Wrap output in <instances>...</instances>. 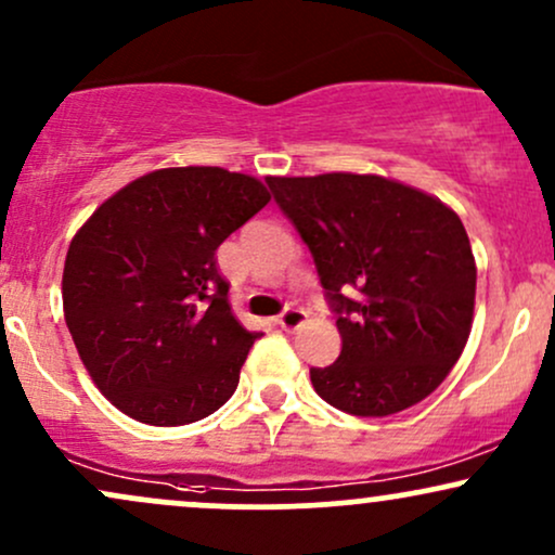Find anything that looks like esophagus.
Listing matches in <instances>:
<instances>
[{"label": "esophagus", "instance_id": "34e87169", "mask_svg": "<svg viewBox=\"0 0 555 555\" xmlns=\"http://www.w3.org/2000/svg\"><path fill=\"white\" fill-rule=\"evenodd\" d=\"M305 321H308V313H305L302 308H286L284 313L276 318V323H279V326H282L284 331H295V328L302 326Z\"/></svg>", "mask_w": 555, "mask_h": 555}]
</instances>
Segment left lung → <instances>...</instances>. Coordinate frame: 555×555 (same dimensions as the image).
<instances>
[{
  "mask_svg": "<svg viewBox=\"0 0 555 555\" xmlns=\"http://www.w3.org/2000/svg\"><path fill=\"white\" fill-rule=\"evenodd\" d=\"M308 245L341 354L310 367L318 397L358 417L397 415L441 386L469 339L475 256L438 197L378 175L269 177Z\"/></svg>",
  "mask_w": 555,
  "mask_h": 555,
  "instance_id": "8db88e82",
  "label": "left lung"
}]
</instances>
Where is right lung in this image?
I'll use <instances>...</instances> for the list:
<instances>
[{
	"instance_id": "add662e5",
	"label": "right lung",
	"mask_w": 555,
	"mask_h": 555,
	"mask_svg": "<svg viewBox=\"0 0 555 555\" xmlns=\"http://www.w3.org/2000/svg\"><path fill=\"white\" fill-rule=\"evenodd\" d=\"M269 201L266 184L240 171L158 169L78 229L62 273L65 321L119 412L171 428L232 397L260 334L234 318L216 250Z\"/></svg>"
}]
</instances>
